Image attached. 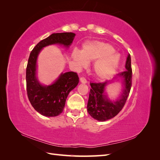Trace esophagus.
I'll return each instance as SVG.
<instances>
[{"label": "esophagus", "mask_w": 160, "mask_h": 160, "mask_svg": "<svg viewBox=\"0 0 160 160\" xmlns=\"http://www.w3.org/2000/svg\"><path fill=\"white\" fill-rule=\"evenodd\" d=\"M80 81L82 83H87V82H88V81H87V79L85 78V77H81Z\"/></svg>", "instance_id": "obj_1"}]
</instances>
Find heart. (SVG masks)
Listing matches in <instances>:
<instances>
[{
	"instance_id": "1",
	"label": "heart",
	"mask_w": 160,
	"mask_h": 160,
	"mask_svg": "<svg viewBox=\"0 0 160 160\" xmlns=\"http://www.w3.org/2000/svg\"><path fill=\"white\" fill-rule=\"evenodd\" d=\"M114 47L105 42H94L84 45L81 52L74 51L72 58L80 67H85L88 61H95L93 72L101 80L109 79L117 69L119 57L114 54Z\"/></svg>"
}]
</instances>
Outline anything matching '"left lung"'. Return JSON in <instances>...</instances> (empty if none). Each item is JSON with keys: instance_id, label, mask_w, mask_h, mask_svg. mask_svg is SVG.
<instances>
[{"instance_id": "left-lung-1", "label": "left lung", "mask_w": 160, "mask_h": 160, "mask_svg": "<svg viewBox=\"0 0 160 160\" xmlns=\"http://www.w3.org/2000/svg\"><path fill=\"white\" fill-rule=\"evenodd\" d=\"M123 78V89L119 98L115 101H111L105 95L104 91L108 82L103 83H90L88 111L92 118L105 122L114 118L123 108L129 96L132 83V69L131 65V56L129 54L125 62V71L118 75Z\"/></svg>"}]
</instances>
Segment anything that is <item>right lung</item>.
<instances>
[{"label": "right lung", "mask_w": 160, "mask_h": 160, "mask_svg": "<svg viewBox=\"0 0 160 160\" xmlns=\"http://www.w3.org/2000/svg\"><path fill=\"white\" fill-rule=\"evenodd\" d=\"M75 36L73 32L53 33L38 42L30 53L26 69L28 98L34 109L46 117H55L62 112L67 96L79 80L77 72L69 71L61 73L54 83L42 85L36 77L38 55L43 47L49 45L60 44L69 47Z\"/></svg>", "instance_id": "1"}]
</instances>
